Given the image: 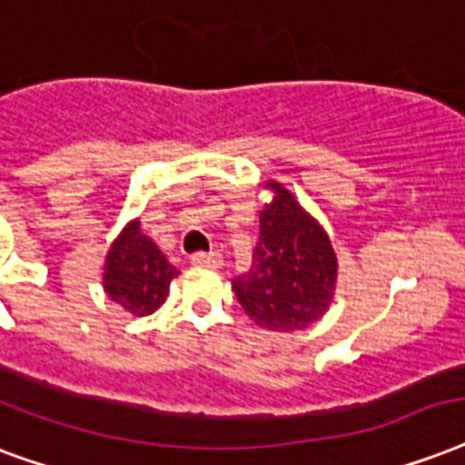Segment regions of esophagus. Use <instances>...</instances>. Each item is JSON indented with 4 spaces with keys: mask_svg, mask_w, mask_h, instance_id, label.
Wrapping results in <instances>:
<instances>
[{
    "mask_svg": "<svg viewBox=\"0 0 465 465\" xmlns=\"http://www.w3.org/2000/svg\"><path fill=\"white\" fill-rule=\"evenodd\" d=\"M190 261H193L194 265H207V268H217V265H222V256H219L217 251H197V253L190 256Z\"/></svg>",
    "mask_w": 465,
    "mask_h": 465,
    "instance_id": "34e87169",
    "label": "esophagus"
}]
</instances>
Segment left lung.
Returning a JSON list of instances; mask_svg holds the SVG:
<instances>
[{
    "label": "left lung",
    "instance_id": "obj_1",
    "mask_svg": "<svg viewBox=\"0 0 465 465\" xmlns=\"http://www.w3.org/2000/svg\"><path fill=\"white\" fill-rule=\"evenodd\" d=\"M272 200L258 219L248 272L232 280L236 300L268 331L307 329L327 312L336 282L329 236L292 194L271 183Z\"/></svg>",
    "mask_w": 465,
    "mask_h": 465
}]
</instances>
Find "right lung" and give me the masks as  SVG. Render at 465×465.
Listing matches in <instances>:
<instances>
[{"label": "right lung", "instance_id": "add662e5", "mask_svg": "<svg viewBox=\"0 0 465 465\" xmlns=\"http://www.w3.org/2000/svg\"><path fill=\"white\" fill-rule=\"evenodd\" d=\"M175 275V265H170L161 248L141 233L138 222H131L109 248L104 290L124 310L143 317L165 302Z\"/></svg>", "mask_w": 465, "mask_h": 465}]
</instances>
